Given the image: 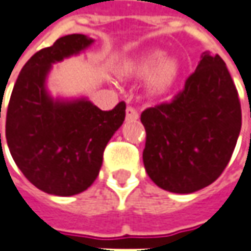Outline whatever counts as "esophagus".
<instances>
[{
  "label": "esophagus",
  "instance_id": "1",
  "mask_svg": "<svg viewBox=\"0 0 251 251\" xmlns=\"http://www.w3.org/2000/svg\"><path fill=\"white\" fill-rule=\"evenodd\" d=\"M136 119H139V114H137L136 109L132 108V106H127L126 108V121L132 122V121H136Z\"/></svg>",
  "mask_w": 251,
  "mask_h": 251
}]
</instances>
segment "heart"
<instances>
[{
	"label": "heart",
	"instance_id": "obj_1",
	"mask_svg": "<svg viewBox=\"0 0 251 251\" xmlns=\"http://www.w3.org/2000/svg\"><path fill=\"white\" fill-rule=\"evenodd\" d=\"M126 73L136 78H147V91L154 98H164L176 88L180 78V64L166 59L163 51H153L126 67Z\"/></svg>",
	"mask_w": 251,
	"mask_h": 251
}]
</instances>
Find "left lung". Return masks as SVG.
Here are the masks:
<instances>
[{"mask_svg": "<svg viewBox=\"0 0 251 251\" xmlns=\"http://www.w3.org/2000/svg\"><path fill=\"white\" fill-rule=\"evenodd\" d=\"M143 163L163 190L191 194L216 180L232 157L242 127L237 90L219 54L203 51L195 73L170 104L142 112Z\"/></svg>", "mask_w": 251, "mask_h": 251, "instance_id": "obj_1", "label": "left lung"}]
</instances>
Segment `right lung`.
<instances>
[{"label": "right lung", "mask_w": 251, "mask_h": 251, "mask_svg": "<svg viewBox=\"0 0 251 251\" xmlns=\"http://www.w3.org/2000/svg\"><path fill=\"white\" fill-rule=\"evenodd\" d=\"M93 43L74 33L39 50L21 70L11 94L5 125L11 156L27 180L48 194L70 197L87 190L102 166L105 146L125 121V102L101 111L85 97L53 98L48 91L53 64Z\"/></svg>", "instance_id": "add662e5"}]
</instances>
